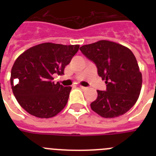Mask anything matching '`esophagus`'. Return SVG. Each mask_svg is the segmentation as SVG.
I'll return each instance as SVG.
<instances>
[{"instance_id": "obj_1", "label": "esophagus", "mask_w": 156, "mask_h": 156, "mask_svg": "<svg viewBox=\"0 0 156 156\" xmlns=\"http://www.w3.org/2000/svg\"><path fill=\"white\" fill-rule=\"evenodd\" d=\"M80 87L82 90H86V89H87V87H83V86H80Z\"/></svg>"}]
</instances>
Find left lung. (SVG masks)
Returning a JSON list of instances; mask_svg holds the SVG:
<instances>
[{
    "label": "left lung",
    "mask_w": 156,
    "mask_h": 156,
    "mask_svg": "<svg viewBox=\"0 0 156 156\" xmlns=\"http://www.w3.org/2000/svg\"><path fill=\"white\" fill-rule=\"evenodd\" d=\"M80 50L105 80L106 90H97L90 108L104 118L123 115L134 105L140 95L142 75L133 52L117 43L99 41L83 45Z\"/></svg>",
    "instance_id": "obj_1"
}]
</instances>
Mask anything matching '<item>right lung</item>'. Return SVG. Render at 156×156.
Listing matches in <instances>:
<instances>
[{
	"label": "right lung",
	"instance_id": "obj_1",
	"mask_svg": "<svg viewBox=\"0 0 156 156\" xmlns=\"http://www.w3.org/2000/svg\"><path fill=\"white\" fill-rule=\"evenodd\" d=\"M79 48L44 43L18 57L12 66L11 85L16 100L28 113L47 119L65 108L72 87L55 83L53 75L64 73Z\"/></svg>",
	"mask_w": 156,
	"mask_h": 156
}]
</instances>
